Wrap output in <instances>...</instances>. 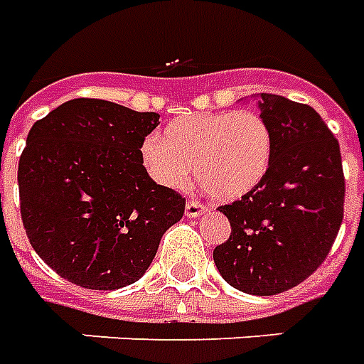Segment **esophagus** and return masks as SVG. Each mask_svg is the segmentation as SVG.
<instances>
[{"mask_svg":"<svg viewBox=\"0 0 364 364\" xmlns=\"http://www.w3.org/2000/svg\"><path fill=\"white\" fill-rule=\"evenodd\" d=\"M204 212H206V204L198 203V200H189L187 206H185V214H187L189 218L203 216Z\"/></svg>","mask_w":364,"mask_h":364,"instance_id":"34e87169","label":"esophagus"}]
</instances>
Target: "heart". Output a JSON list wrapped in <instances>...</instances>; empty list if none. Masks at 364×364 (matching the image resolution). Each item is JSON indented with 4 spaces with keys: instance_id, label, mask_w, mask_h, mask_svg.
Returning a JSON list of instances; mask_svg holds the SVG:
<instances>
[{
    "instance_id": "b5f03b06",
    "label": "heart",
    "mask_w": 364,
    "mask_h": 364,
    "mask_svg": "<svg viewBox=\"0 0 364 364\" xmlns=\"http://www.w3.org/2000/svg\"><path fill=\"white\" fill-rule=\"evenodd\" d=\"M272 158L274 129L252 109L181 115L141 144L142 168L161 187H187L195 166L198 185L223 200L260 187Z\"/></svg>"
}]
</instances>
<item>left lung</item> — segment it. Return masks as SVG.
<instances>
[{"label": "left lung", "mask_w": 364, "mask_h": 364, "mask_svg": "<svg viewBox=\"0 0 364 364\" xmlns=\"http://www.w3.org/2000/svg\"><path fill=\"white\" fill-rule=\"evenodd\" d=\"M274 158L260 187L220 206L231 235L214 249L222 278L249 295H278L316 270L340 231L346 179L338 139L311 106L260 94Z\"/></svg>", "instance_id": "1"}]
</instances>
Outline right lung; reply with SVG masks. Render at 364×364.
I'll return each mask as SVG.
<instances>
[{"mask_svg": "<svg viewBox=\"0 0 364 364\" xmlns=\"http://www.w3.org/2000/svg\"><path fill=\"white\" fill-rule=\"evenodd\" d=\"M160 125L96 98L69 100L32 125L18 160L21 218L32 249L86 289L142 278L185 198L142 168L141 144Z\"/></svg>", "mask_w": 364, "mask_h": 364, "instance_id": "right-lung-1", "label": "right lung"}]
</instances>
